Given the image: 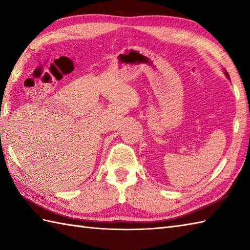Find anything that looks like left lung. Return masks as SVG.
<instances>
[{
	"mask_svg": "<svg viewBox=\"0 0 250 250\" xmlns=\"http://www.w3.org/2000/svg\"><path fill=\"white\" fill-rule=\"evenodd\" d=\"M224 73H225V75H226V77L228 78V79H230V76H229V74H228V72L225 70V68H224Z\"/></svg>",
	"mask_w": 250,
	"mask_h": 250,
	"instance_id": "left-lung-1",
	"label": "left lung"
}]
</instances>
